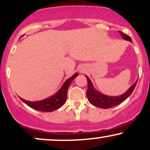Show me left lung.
<instances>
[{
    "mask_svg": "<svg viewBox=\"0 0 150 150\" xmlns=\"http://www.w3.org/2000/svg\"><path fill=\"white\" fill-rule=\"evenodd\" d=\"M119 33L123 39L132 42L131 39L129 36L124 34L123 32H120V31H119ZM85 77H87V83H88V89H87V92H86L87 93V99H88L89 102L94 106L101 108H109L113 107V106H116L123 102V101H125L133 92L137 82V80L136 81L135 83L124 94H121L120 96H117V97H112V96L105 95V94L97 91L94 87L89 77L87 75H85Z\"/></svg>",
    "mask_w": 150,
    "mask_h": 150,
    "instance_id": "obj_1",
    "label": "left lung"
}]
</instances>
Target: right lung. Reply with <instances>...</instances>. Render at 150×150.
<instances>
[{
	"instance_id": "1",
	"label": "right lung",
	"mask_w": 150,
	"mask_h": 150,
	"mask_svg": "<svg viewBox=\"0 0 150 150\" xmlns=\"http://www.w3.org/2000/svg\"><path fill=\"white\" fill-rule=\"evenodd\" d=\"M77 75L78 74L75 73L73 76L68 78L62 85L61 89L51 97L37 101H27L21 97H20V99L27 106L37 111H43V112H51L61 107L65 104L67 99L68 89L69 88L70 83Z\"/></svg>"
}]
</instances>
